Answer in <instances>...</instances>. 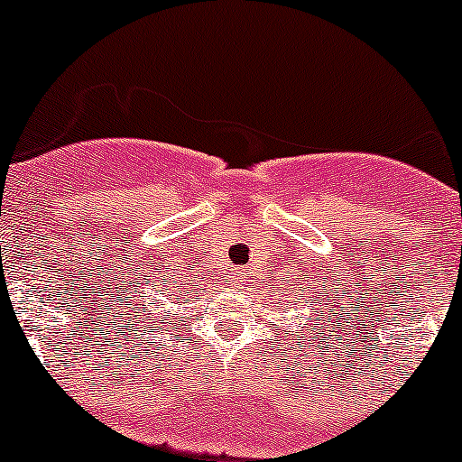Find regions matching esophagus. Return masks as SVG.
I'll return each mask as SVG.
<instances>
[{"label":"esophagus","instance_id":"obj_1","mask_svg":"<svg viewBox=\"0 0 462 462\" xmlns=\"http://www.w3.org/2000/svg\"><path fill=\"white\" fill-rule=\"evenodd\" d=\"M227 279H230L232 286H245V283L250 282V273L245 268H232V273L227 274Z\"/></svg>","mask_w":462,"mask_h":462}]
</instances>
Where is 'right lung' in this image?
Wrapping results in <instances>:
<instances>
[{
    "label": "right lung",
    "instance_id": "1",
    "mask_svg": "<svg viewBox=\"0 0 462 462\" xmlns=\"http://www.w3.org/2000/svg\"><path fill=\"white\" fill-rule=\"evenodd\" d=\"M170 288H165L162 292H167ZM176 300H180L179 295H176ZM129 313H132V318L136 319V326H147L149 333H153V330L161 328V324H165V319H162V310L158 313V306H152V295H141V300H129Z\"/></svg>",
    "mask_w": 462,
    "mask_h": 462
}]
</instances>
